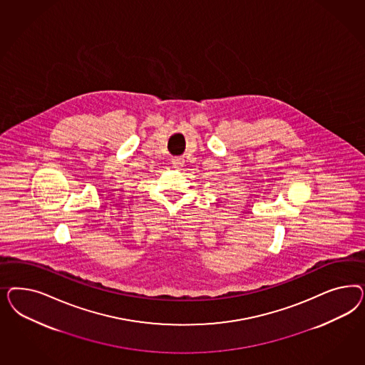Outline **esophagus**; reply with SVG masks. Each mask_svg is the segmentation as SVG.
Wrapping results in <instances>:
<instances>
[{"instance_id":"1","label":"esophagus","mask_w":365,"mask_h":365,"mask_svg":"<svg viewBox=\"0 0 365 365\" xmlns=\"http://www.w3.org/2000/svg\"><path fill=\"white\" fill-rule=\"evenodd\" d=\"M171 163H173V166L175 167V168H180V167L185 166V159L182 156H177V158H174L171 160Z\"/></svg>"}]
</instances>
